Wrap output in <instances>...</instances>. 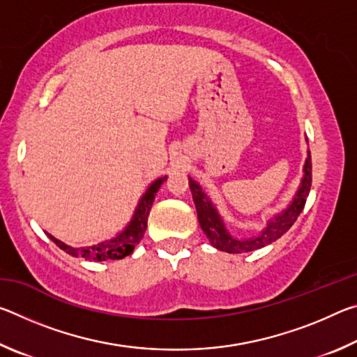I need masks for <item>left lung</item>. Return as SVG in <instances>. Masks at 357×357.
Wrapping results in <instances>:
<instances>
[{"label":"left lung","instance_id":"obj_1","mask_svg":"<svg viewBox=\"0 0 357 357\" xmlns=\"http://www.w3.org/2000/svg\"><path fill=\"white\" fill-rule=\"evenodd\" d=\"M189 185L190 192L193 195V202H195L197 208V215L198 222H200V227L209 239V243L213 244L215 249L228 253H244V252H252L257 249H261V247L268 245L274 241L279 239L282 234H285L289 228H291L293 223L298 219L301 211L305 206V200L309 197L310 185H312V159L310 153L307 157L305 165H304V178H302V185L299 187L298 193H296L293 203L283 211L282 214L275 215V219L268 223L261 233L257 234L253 238L247 239H236L229 234L225 225L220 219V215L217 214L215 208L213 203L208 198L206 193L202 190V187L198 185L195 181L189 178Z\"/></svg>","mask_w":357,"mask_h":357}]
</instances>
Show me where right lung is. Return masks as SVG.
<instances>
[{
  "instance_id": "1",
  "label": "right lung",
  "mask_w": 357,
  "mask_h": 357,
  "mask_svg": "<svg viewBox=\"0 0 357 357\" xmlns=\"http://www.w3.org/2000/svg\"><path fill=\"white\" fill-rule=\"evenodd\" d=\"M167 176L159 178L154 181L153 184L149 185V189L144 192V195L142 197L140 203L135 209V214L132 217V220L123 233H119L116 238H113L110 241H105V243H100L98 245L93 247H80V249H74V247L66 245L61 241L55 239L53 236L48 234L53 243H55L59 249H63L64 252H68L72 257H80L84 259H91V261H105V259H121L124 257L130 255L134 252L135 245L140 243L144 231H146L148 227V215L151 206H153V202L155 198V193L159 190L160 184L164 183Z\"/></svg>"
}]
</instances>
